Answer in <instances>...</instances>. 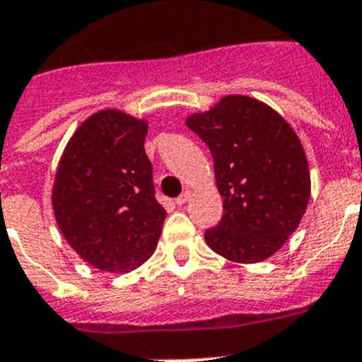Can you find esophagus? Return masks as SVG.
<instances>
[{
  "label": "esophagus",
  "mask_w": 362,
  "mask_h": 362,
  "mask_svg": "<svg viewBox=\"0 0 362 362\" xmlns=\"http://www.w3.org/2000/svg\"><path fill=\"white\" fill-rule=\"evenodd\" d=\"M189 197H191V191H184V193H182L180 197H176L175 202L178 206H184L187 202V200H189Z\"/></svg>",
  "instance_id": "esophagus-1"
}]
</instances>
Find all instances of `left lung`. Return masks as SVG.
<instances>
[{
  "mask_svg": "<svg viewBox=\"0 0 362 362\" xmlns=\"http://www.w3.org/2000/svg\"><path fill=\"white\" fill-rule=\"evenodd\" d=\"M187 127L208 145L224 199L223 218L204 232L209 248L238 263L272 256L308 208L311 182L298 136L272 108L243 95L191 115Z\"/></svg>",
  "mask_w": 362,
  "mask_h": 362,
  "instance_id": "8db88e82",
  "label": "left lung"
}]
</instances>
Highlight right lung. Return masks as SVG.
<instances>
[{
  "label": "right lung",
  "mask_w": 362,
  "mask_h": 362,
  "mask_svg": "<svg viewBox=\"0 0 362 362\" xmlns=\"http://www.w3.org/2000/svg\"><path fill=\"white\" fill-rule=\"evenodd\" d=\"M145 136V121L97 112L78 127L59 163L54 217L69 247L95 269H136L162 233L167 214L156 200Z\"/></svg>",
  "instance_id": "1"
}]
</instances>
